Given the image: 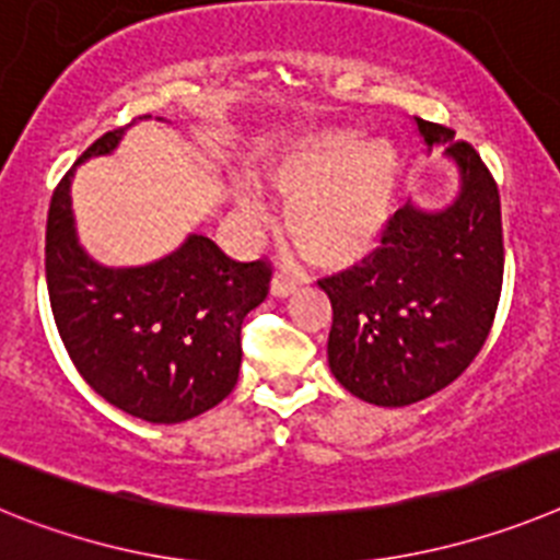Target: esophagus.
Masks as SVG:
<instances>
[{
    "label": "esophagus",
    "instance_id": "34e87169",
    "mask_svg": "<svg viewBox=\"0 0 560 560\" xmlns=\"http://www.w3.org/2000/svg\"><path fill=\"white\" fill-rule=\"evenodd\" d=\"M295 287H299V281H295V279H287V276L276 273L273 281H270V293H273L276 299H287V295L293 293Z\"/></svg>",
    "mask_w": 560,
    "mask_h": 560
}]
</instances>
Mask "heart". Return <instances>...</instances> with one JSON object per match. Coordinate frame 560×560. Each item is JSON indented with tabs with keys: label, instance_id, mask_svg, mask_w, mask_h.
Returning a JSON list of instances; mask_svg holds the SVG:
<instances>
[{
	"label": "heart",
	"instance_id": "1",
	"mask_svg": "<svg viewBox=\"0 0 560 560\" xmlns=\"http://www.w3.org/2000/svg\"><path fill=\"white\" fill-rule=\"evenodd\" d=\"M402 158L386 138L324 129L267 160L259 179L287 202V231L301 256L318 267H349L374 250L395 211ZM250 225L267 213L253 191L236 194Z\"/></svg>",
	"mask_w": 560,
	"mask_h": 560
}]
</instances>
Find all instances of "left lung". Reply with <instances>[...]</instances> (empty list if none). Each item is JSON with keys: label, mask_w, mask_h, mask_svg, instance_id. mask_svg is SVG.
Segmentation results:
<instances>
[{"label": "left lung", "mask_w": 560, "mask_h": 560, "mask_svg": "<svg viewBox=\"0 0 560 560\" xmlns=\"http://www.w3.org/2000/svg\"><path fill=\"white\" fill-rule=\"evenodd\" d=\"M428 152L459 172L445 208L408 202L377 250L320 279L332 304L327 358L335 381L372 406L400 408L436 395L470 366L495 318L504 276L502 202L488 165L454 129L415 118Z\"/></svg>", "instance_id": "left-lung-1"}]
</instances>
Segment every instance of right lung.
Instances as JSON below:
<instances>
[{"instance_id": "add662e5", "label": "right lung", "mask_w": 560, "mask_h": 560, "mask_svg": "<svg viewBox=\"0 0 560 560\" xmlns=\"http://www.w3.org/2000/svg\"><path fill=\"white\" fill-rule=\"evenodd\" d=\"M143 120V118H140ZM112 129L75 165L118 149ZM72 165L47 213L45 270L67 354L106 402L145 422H186L225 400L242 366V320L270 287L267 261H233L191 233L163 259L106 267L78 245Z\"/></svg>"}]
</instances>
